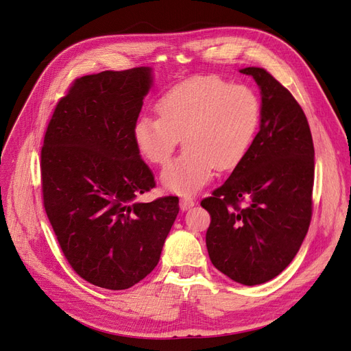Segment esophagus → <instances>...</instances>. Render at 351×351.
<instances>
[{"label": "esophagus", "mask_w": 351, "mask_h": 351, "mask_svg": "<svg viewBox=\"0 0 351 351\" xmlns=\"http://www.w3.org/2000/svg\"><path fill=\"white\" fill-rule=\"evenodd\" d=\"M194 204H195V201L192 199L191 197H188V195H184L182 198H180V201H179V206H180V208H182V210H188Z\"/></svg>", "instance_id": "obj_1"}]
</instances>
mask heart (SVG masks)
<instances>
[{"label":"heart","instance_id":"b5f03b06","mask_svg":"<svg viewBox=\"0 0 351 351\" xmlns=\"http://www.w3.org/2000/svg\"><path fill=\"white\" fill-rule=\"evenodd\" d=\"M157 117L143 115L134 128L137 149L147 160L166 165L180 137L184 153L169 165L163 185L191 194L214 175L232 171L251 150L261 123V100L246 84L217 75L192 77L165 92L156 104Z\"/></svg>","mask_w":351,"mask_h":351}]
</instances>
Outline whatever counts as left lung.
Returning a JSON list of instances; mask_svg holds the SVG:
<instances>
[{
  "mask_svg": "<svg viewBox=\"0 0 351 351\" xmlns=\"http://www.w3.org/2000/svg\"><path fill=\"white\" fill-rule=\"evenodd\" d=\"M261 88V127L226 182L201 201L213 265L245 286L274 278L296 256L309 230L313 141L303 109L267 70L247 66Z\"/></svg>",
  "mask_w": 351,
  "mask_h": 351,
  "instance_id": "8db88e82",
  "label": "left lung"
}]
</instances>
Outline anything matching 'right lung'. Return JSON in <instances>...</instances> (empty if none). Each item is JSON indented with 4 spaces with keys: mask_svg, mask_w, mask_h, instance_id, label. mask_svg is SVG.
<instances>
[{
    "mask_svg": "<svg viewBox=\"0 0 351 351\" xmlns=\"http://www.w3.org/2000/svg\"><path fill=\"white\" fill-rule=\"evenodd\" d=\"M150 69L77 78L55 106L40 150L43 207L75 273L125 290L159 263L178 197H135L156 186L134 140Z\"/></svg>",
    "mask_w": 351,
    "mask_h": 351,
    "instance_id": "obj_1",
    "label": "right lung"
}]
</instances>
